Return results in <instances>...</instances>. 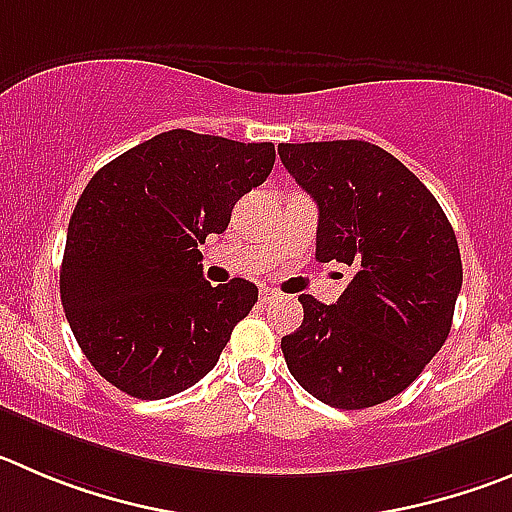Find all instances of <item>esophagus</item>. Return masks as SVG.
Returning a JSON list of instances; mask_svg holds the SVG:
<instances>
[{
	"instance_id": "esophagus-1",
	"label": "esophagus",
	"mask_w": 512,
	"mask_h": 512,
	"mask_svg": "<svg viewBox=\"0 0 512 512\" xmlns=\"http://www.w3.org/2000/svg\"><path fill=\"white\" fill-rule=\"evenodd\" d=\"M275 300H278V293H275V290H270V288L260 290V303L262 305H270V303H275Z\"/></svg>"
}]
</instances>
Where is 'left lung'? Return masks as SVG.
I'll use <instances>...</instances> for the list:
<instances>
[{
    "label": "left lung",
    "instance_id": "1",
    "mask_svg": "<svg viewBox=\"0 0 512 512\" xmlns=\"http://www.w3.org/2000/svg\"><path fill=\"white\" fill-rule=\"evenodd\" d=\"M278 154L318 204L315 260L353 267L333 305L300 295L303 323L280 343L288 369L323 404L376 407L450 336L462 288L455 229L432 191L374 143H280Z\"/></svg>",
    "mask_w": 512,
    "mask_h": 512
}]
</instances>
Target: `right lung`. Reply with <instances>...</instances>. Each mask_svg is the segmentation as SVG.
<instances>
[{
	"instance_id": "add662e5",
	"label": "right lung",
	"mask_w": 512,
	"mask_h": 512,
	"mask_svg": "<svg viewBox=\"0 0 512 512\" xmlns=\"http://www.w3.org/2000/svg\"><path fill=\"white\" fill-rule=\"evenodd\" d=\"M275 164L272 143L159 133L105 164L80 194L62 255L60 300L85 358L136 399H166L217 366L255 283L202 275L207 234Z\"/></svg>"
}]
</instances>
